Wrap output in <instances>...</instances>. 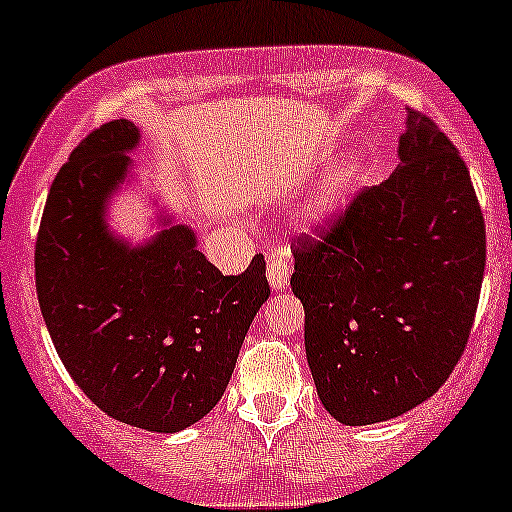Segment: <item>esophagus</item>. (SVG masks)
<instances>
[{"mask_svg":"<svg viewBox=\"0 0 512 512\" xmlns=\"http://www.w3.org/2000/svg\"><path fill=\"white\" fill-rule=\"evenodd\" d=\"M289 272H292V262H289L285 252H272V255L267 257V280H270L272 287H287Z\"/></svg>","mask_w":512,"mask_h":512,"instance_id":"obj_1","label":"esophagus"}]
</instances>
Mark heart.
Segmentation results:
<instances>
[{"label": "heart", "mask_w": 512, "mask_h": 512, "mask_svg": "<svg viewBox=\"0 0 512 512\" xmlns=\"http://www.w3.org/2000/svg\"><path fill=\"white\" fill-rule=\"evenodd\" d=\"M342 198H344V190L337 180L324 185V188L317 193V198L312 200V208H309V215H312L314 223H327V220L339 210Z\"/></svg>", "instance_id": "b5f03b06"}]
</instances>
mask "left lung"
I'll use <instances>...</instances> for the list:
<instances>
[{"label":"left lung","instance_id":"8db88e82","mask_svg":"<svg viewBox=\"0 0 512 512\" xmlns=\"http://www.w3.org/2000/svg\"><path fill=\"white\" fill-rule=\"evenodd\" d=\"M399 158L319 240L294 247L309 369L347 426L406 414L446 384L483 285V213L451 138L409 108Z\"/></svg>","mask_w":512,"mask_h":512}]
</instances>
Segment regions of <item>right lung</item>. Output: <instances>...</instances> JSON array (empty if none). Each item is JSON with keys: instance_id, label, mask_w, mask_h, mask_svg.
Segmentation results:
<instances>
[{"instance_id": "right-lung-1", "label": "right lung", "mask_w": 512, "mask_h": 512, "mask_svg": "<svg viewBox=\"0 0 512 512\" xmlns=\"http://www.w3.org/2000/svg\"><path fill=\"white\" fill-rule=\"evenodd\" d=\"M138 141L126 118L103 123L59 170L36 237V294L56 354L98 409L175 433L225 394L270 285L265 257L223 275L173 218L136 247L108 230L106 203Z\"/></svg>"}]
</instances>
